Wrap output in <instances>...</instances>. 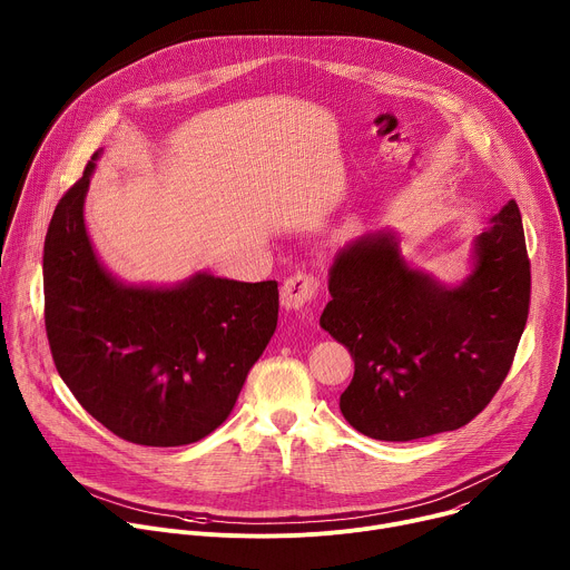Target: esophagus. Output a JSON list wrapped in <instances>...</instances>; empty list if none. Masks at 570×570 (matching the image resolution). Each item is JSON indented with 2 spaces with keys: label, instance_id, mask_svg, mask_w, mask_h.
Masks as SVG:
<instances>
[{
  "label": "esophagus",
  "instance_id": "1",
  "mask_svg": "<svg viewBox=\"0 0 570 570\" xmlns=\"http://www.w3.org/2000/svg\"><path fill=\"white\" fill-rule=\"evenodd\" d=\"M317 297V282L311 275H293L282 284V304L288 311H302Z\"/></svg>",
  "mask_w": 570,
  "mask_h": 570
}]
</instances>
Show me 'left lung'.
Returning a JSON list of instances; mask_svg holds the SVG:
<instances>
[{
	"mask_svg": "<svg viewBox=\"0 0 570 570\" xmlns=\"http://www.w3.org/2000/svg\"><path fill=\"white\" fill-rule=\"evenodd\" d=\"M320 327L354 358L343 417L363 435L411 442L469 424L505 381L530 306L521 212L508 200L473 240L455 286L413 268L390 229L338 250Z\"/></svg>",
	"mask_w": 570,
	"mask_h": 570,
	"instance_id": "left-lung-1",
	"label": "left lung"
}]
</instances>
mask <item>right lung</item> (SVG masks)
<instances>
[{
  "label": "right lung",
  "instance_id": "add662e5",
  "mask_svg": "<svg viewBox=\"0 0 570 570\" xmlns=\"http://www.w3.org/2000/svg\"><path fill=\"white\" fill-rule=\"evenodd\" d=\"M101 150L56 205L45 238V327L60 379L108 431L144 446L203 440L232 413L277 330V282L196 273L126 284L97 257L86 196Z\"/></svg>",
  "mask_w": 570,
  "mask_h": 570
}]
</instances>
